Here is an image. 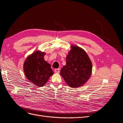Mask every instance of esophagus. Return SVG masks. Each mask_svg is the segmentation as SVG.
Segmentation results:
<instances>
[{
  "mask_svg": "<svg viewBox=\"0 0 123 123\" xmlns=\"http://www.w3.org/2000/svg\"><path fill=\"white\" fill-rule=\"evenodd\" d=\"M55 72L56 73H60V68H57L55 69Z\"/></svg>",
  "mask_w": 123,
  "mask_h": 123,
  "instance_id": "obj_1",
  "label": "esophagus"
}]
</instances>
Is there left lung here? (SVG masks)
<instances>
[{
  "mask_svg": "<svg viewBox=\"0 0 123 123\" xmlns=\"http://www.w3.org/2000/svg\"><path fill=\"white\" fill-rule=\"evenodd\" d=\"M70 48L66 58V64L61 69L60 74L70 87H80L89 79L92 64L83 49L74 45Z\"/></svg>",
  "mask_w": 123,
  "mask_h": 123,
  "instance_id": "8db88e82",
  "label": "left lung"
}]
</instances>
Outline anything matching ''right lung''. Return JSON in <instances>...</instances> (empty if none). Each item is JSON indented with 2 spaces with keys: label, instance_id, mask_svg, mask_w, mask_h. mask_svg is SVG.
I'll return each mask as SVG.
<instances>
[{
  "label": "right lung",
  "instance_id": "add662e5",
  "mask_svg": "<svg viewBox=\"0 0 123 123\" xmlns=\"http://www.w3.org/2000/svg\"><path fill=\"white\" fill-rule=\"evenodd\" d=\"M45 53L37 50L27 57L23 64V70L30 82L42 87L54 74L50 65L44 60Z\"/></svg>",
  "mask_w": 123,
  "mask_h": 123
}]
</instances>
